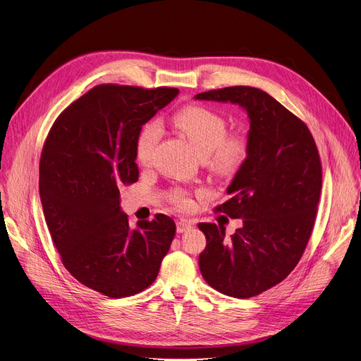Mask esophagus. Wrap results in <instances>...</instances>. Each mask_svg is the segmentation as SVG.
Wrapping results in <instances>:
<instances>
[{
	"label": "esophagus",
	"mask_w": 361,
	"mask_h": 361,
	"mask_svg": "<svg viewBox=\"0 0 361 361\" xmlns=\"http://www.w3.org/2000/svg\"><path fill=\"white\" fill-rule=\"evenodd\" d=\"M192 228V224L188 222V221H184V219H180V221H177V233H184V231H187V230H190Z\"/></svg>",
	"instance_id": "obj_1"
}]
</instances>
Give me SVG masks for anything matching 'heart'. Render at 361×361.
Here are the masks:
<instances>
[{
	"mask_svg": "<svg viewBox=\"0 0 361 361\" xmlns=\"http://www.w3.org/2000/svg\"><path fill=\"white\" fill-rule=\"evenodd\" d=\"M176 127L193 143L207 166L219 176H231L241 168L249 155V142L241 133H226L228 124L219 112L199 105H188L177 111L173 117ZM162 130L157 120L145 123L136 136L135 152L142 165H149L155 157ZM174 203L185 209L192 200L178 192Z\"/></svg>",
	"mask_w": 361,
	"mask_h": 361,
	"instance_id": "heart-1",
	"label": "heart"
}]
</instances>
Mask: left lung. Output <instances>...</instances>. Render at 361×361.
Masks as SVG:
<instances>
[{
	"instance_id": "8db88e82",
	"label": "left lung",
	"mask_w": 361,
	"mask_h": 361,
	"mask_svg": "<svg viewBox=\"0 0 361 361\" xmlns=\"http://www.w3.org/2000/svg\"><path fill=\"white\" fill-rule=\"evenodd\" d=\"M196 99L231 102L250 118L249 155L215 211L240 218L231 238L216 224H199L206 247L204 281L216 291L249 298L286 279L310 240L322 188L319 150L307 126L271 94L250 86L197 93Z\"/></svg>"
}]
</instances>
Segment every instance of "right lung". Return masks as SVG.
Returning <instances> with one entry per match:
<instances>
[{"label":"right lung","mask_w":361,"mask_h":361,"mask_svg":"<svg viewBox=\"0 0 361 361\" xmlns=\"http://www.w3.org/2000/svg\"><path fill=\"white\" fill-rule=\"evenodd\" d=\"M178 94L176 87L99 85L52 124L39 162V195L66 269L111 298L135 295L158 276L176 224L157 214L131 228L120 188L139 180V128Z\"/></svg>","instance_id":"obj_1"}]
</instances>
